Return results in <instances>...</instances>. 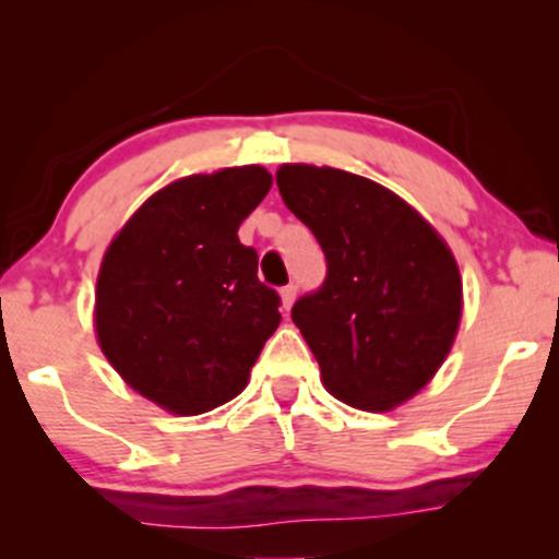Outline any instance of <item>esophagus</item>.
<instances>
[{
	"mask_svg": "<svg viewBox=\"0 0 559 559\" xmlns=\"http://www.w3.org/2000/svg\"><path fill=\"white\" fill-rule=\"evenodd\" d=\"M295 295H297V287H295V285H287V287H282V289H280V300H282V308H285V310L293 308V302H295Z\"/></svg>",
	"mask_w": 559,
	"mask_h": 559,
	"instance_id": "obj_1",
	"label": "esophagus"
}]
</instances>
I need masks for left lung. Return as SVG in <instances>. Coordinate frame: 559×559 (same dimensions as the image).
<instances>
[{
  "mask_svg": "<svg viewBox=\"0 0 559 559\" xmlns=\"http://www.w3.org/2000/svg\"><path fill=\"white\" fill-rule=\"evenodd\" d=\"M282 201L316 234L328 277L293 320L348 407L392 412L430 384L463 318V280L423 213L361 175L287 163Z\"/></svg>",
  "mask_w": 559,
  "mask_h": 559,
  "instance_id": "1",
  "label": "left lung"
}]
</instances>
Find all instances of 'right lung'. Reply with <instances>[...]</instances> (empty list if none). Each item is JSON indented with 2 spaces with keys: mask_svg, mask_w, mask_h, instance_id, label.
I'll return each mask as SVG.
<instances>
[{
  "mask_svg": "<svg viewBox=\"0 0 559 559\" xmlns=\"http://www.w3.org/2000/svg\"><path fill=\"white\" fill-rule=\"evenodd\" d=\"M262 165L188 175L119 228L96 280L94 331L114 371L170 415L193 417L249 384L280 325V297L257 277L241 221L264 201Z\"/></svg>",
  "mask_w": 559,
  "mask_h": 559,
  "instance_id": "1",
  "label": "right lung"
}]
</instances>
